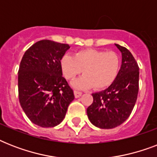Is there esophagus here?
<instances>
[{
  "instance_id": "34e87169",
  "label": "esophagus",
  "mask_w": 157,
  "mask_h": 157,
  "mask_svg": "<svg viewBox=\"0 0 157 157\" xmlns=\"http://www.w3.org/2000/svg\"><path fill=\"white\" fill-rule=\"evenodd\" d=\"M81 94H82V93H81V92H80V91L74 90V95H75V97H76V98H80V97L81 96Z\"/></svg>"
}]
</instances>
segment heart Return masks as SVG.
Wrapping results in <instances>:
<instances>
[{
	"label": "heart",
	"mask_w": 157,
	"mask_h": 157,
	"mask_svg": "<svg viewBox=\"0 0 157 157\" xmlns=\"http://www.w3.org/2000/svg\"><path fill=\"white\" fill-rule=\"evenodd\" d=\"M60 67L67 80H73L83 69L84 75L72 82L76 89L106 88L115 81L120 69V57L114 51L86 49L73 55L65 54Z\"/></svg>",
	"instance_id": "b5f03b06"
}]
</instances>
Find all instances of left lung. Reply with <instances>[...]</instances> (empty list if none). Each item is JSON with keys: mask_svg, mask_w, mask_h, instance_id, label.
<instances>
[{"mask_svg": "<svg viewBox=\"0 0 157 157\" xmlns=\"http://www.w3.org/2000/svg\"><path fill=\"white\" fill-rule=\"evenodd\" d=\"M115 45L122 57L117 78L107 89L92 94L93 103L87 108L90 121L101 129H112L125 121L131 114L139 93L137 62L126 48Z\"/></svg>", "mask_w": 157, "mask_h": 157, "instance_id": "obj_1", "label": "left lung"}]
</instances>
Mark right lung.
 Masks as SVG:
<instances>
[{"label":"right lung","instance_id":"obj_1","mask_svg":"<svg viewBox=\"0 0 157 157\" xmlns=\"http://www.w3.org/2000/svg\"><path fill=\"white\" fill-rule=\"evenodd\" d=\"M70 46L50 40L33 44L18 69V98L31 121L43 128L54 127L65 117L74 96L63 76L60 60Z\"/></svg>","mask_w":157,"mask_h":157}]
</instances>
